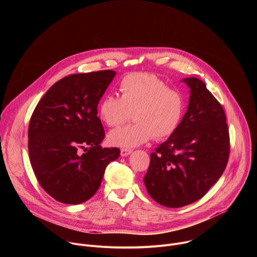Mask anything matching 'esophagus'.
Segmentation results:
<instances>
[{"instance_id":"obj_1","label":"esophagus","mask_w":257,"mask_h":257,"mask_svg":"<svg viewBox=\"0 0 257 257\" xmlns=\"http://www.w3.org/2000/svg\"><path fill=\"white\" fill-rule=\"evenodd\" d=\"M131 150L130 149H122L121 150V156L122 157H127V156H129L130 154H131Z\"/></svg>"}]
</instances>
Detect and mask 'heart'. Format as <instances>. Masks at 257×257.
Instances as JSON below:
<instances>
[{
  "label": "heart",
  "mask_w": 257,
  "mask_h": 257,
  "mask_svg": "<svg viewBox=\"0 0 257 257\" xmlns=\"http://www.w3.org/2000/svg\"><path fill=\"white\" fill-rule=\"evenodd\" d=\"M120 97L105 94L97 106L99 120L108 127H117L129 120L135 124L112 130L108 143L117 148H135L152 138L163 140L180 127L185 114L183 93L154 74L131 73L119 84Z\"/></svg>",
  "instance_id": "obj_1"
}]
</instances>
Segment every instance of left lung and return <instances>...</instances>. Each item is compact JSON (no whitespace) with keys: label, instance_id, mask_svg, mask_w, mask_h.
<instances>
[{"label":"left lung","instance_id":"left-lung-1","mask_svg":"<svg viewBox=\"0 0 257 257\" xmlns=\"http://www.w3.org/2000/svg\"><path fill=\"white\" fill-rule=\"evenodd\" d=\"M183 81L190 87L187 112L178 130L151 154L143 179L151 197L172 208L203 197L223 175L230 156L222 104L198 78Z\"/></svg>","mask_w":257,"mask_h":257}]
</instances>
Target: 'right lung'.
Returning a JSON list of instances; mask_svg holds the SVG:
<instances>
[{"label": "right lung", "instance_id": "obj_1", "mask_svg": "<svg viewBox=\"0 0 257 257\" xmlns=\"http://www.w3.org/2000/svg\"><path fill=\"white\" fill-rule=\"evenodd\" d=\"M115 75L113 70L68 75L46 92L31 115L30 164L40 185L59 202L91 198L106 166L120 156L117 148L100 146L104 130L97 117L98 101Z\"/></svg>", "mask_w": 257, "mask_h": 257}]
</instances>
